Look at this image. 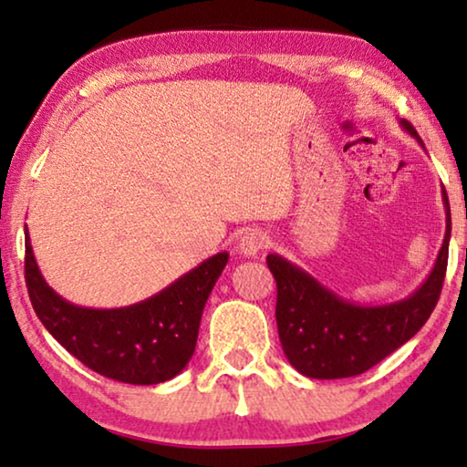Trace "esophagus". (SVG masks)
Masks as SVG:
<instances>
[{"label": "esophagus", "instance_id": "1", "mask_svg": "<svg viewBox=\"0 0 467 467\" xmlns=\"http://www.w3.org/2000/svg\"><path fill=\"white\" fill-rule=\"evenodd\" d=\"M267 235L259 229H244L238 238V253L244 257H257L261 248H265Z\"/></svg>", "mask_w": 467, "mask_h": 467}]
</instances>
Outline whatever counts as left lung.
Masks as SVG:
<instances>
[{
	"label": "left lung",
	"mask_w": 467,
	"mask_h": 467,
	"mask_svg": "<svg viewBox=\"0 0 467 467\" xmlns=\"http://www.w3.org/2000/svg\"><path fill=\"white\" fill-rule=\"evenodd\" d=\"M401 130L423 146L408 120ZM446 232L436 264L423 285L391 304L366 306L348 302L315 276L280 254H267V267L276 280V325L286 359L308 379H348L368 372L406 344L427 323L442 291L449 264L451 206L442 187Z\"/></svg>",
	"instance_id": "left-lung-1"
}]
</instances>
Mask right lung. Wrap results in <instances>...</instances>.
<instances>
[{"mask_svg": "<svg viewBox=\"0 0 467 467\" xmlns=\"http://www.w3.org/2000/svg\"><path fill=\"white\" fill-rule=\"evenodd\" d=\"M227 259V253L213 254L144 302L85 308L48 286L25 225V283L37 318L87 368L127 385H159L187 368L203 306Z\"/></svg>", "mask_w": 467, "mask_h": 467, "instance_id": "obj_1", "label": "right lung"}]
</instances>
